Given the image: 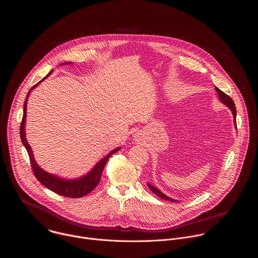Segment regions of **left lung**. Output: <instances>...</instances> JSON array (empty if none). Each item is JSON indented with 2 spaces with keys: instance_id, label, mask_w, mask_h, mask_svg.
<instances>
[{
  "instance_id": "left-lung-1",
  "label": "left lung",
  "mask_w": 258,
  "mask_h": 258,
  "mask_svg": "<svg viewBox=\"0 0 258 258\" xmlns=\"http://www.w3.org/2000/svg\"><path fill=\"white\" fill-rule=\"evenodd\" d=\"M216 90H217V92H218V94H219V98H220V100H221V102H222L223 104H225L227 107H229V109L232 112V114H233V119H234V123H236V121H235V120H236V119H235V117H236V108H235V105H234L233 100H232L227 94H225L223 91H221V89H219L218 87H216ZM235 125H236V124H235ZM148 187H149L155 195H157L158 197H160V198L163 199V200H166V201H169V202H177L176 200L170 199L169 197H167L166 195H164L163 192H161L157 187L153 186L152 184H148Z\"/></svg>"
}]
</instances>
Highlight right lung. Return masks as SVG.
Wrapping results in <instances>:
<instances>
[{
	"instance_id": "add662e5",
	"label": "right lung",
	"mask_w": 258,
	"mask_h": 258,
	"mask_svg": "<svg viewBox=\"0 0 258 258\" xmlns=\"http://www.w3.org/2000/svg\"><path fill=\"white\" fill-rule=\"evenodd\" d=\"M69 62H67L68 64ZM52 73V71H50L48 74L42 78L39 82H41L43 79H45L47 76H49V74ZM38 82V83H39ZM37 83V84H38ZM37 84L34 85L29 93L37 86ZM29 93H28V96H29ZM28 96H27V99L25 101V105H24V114H23V119H22V123H21V126H20V134H21V139H22V142L24 144V146L27 149V152L29 154V157H30V162H31V165H32V169H33V172H34V175L35 177L37 178V181L40 183V184H43L44 186H46L47 188H49L50 190L60 195V196H63V197H68V198H74V199H77V198H81L83 196H86L87 194H89L90 191H92L96 185L98 184V183L100 182V179H101V175H102V172H103V169L112 154H114L115 152H117L120 148H117L116 150H113L111 151L110 153L105 157L103 158L100 162H98V164L95 165V167L93 168L92 171H90L86 176L80 178V179H77V180H74V181H67V180H63V179H60V178H57V177H54L53 175H50L46 172H44L43 170H41L38 166H37L36 161H35V158L33 156V152H32V149L31 146L29 145L27 139H26V134H25V124H26V114H27V101H28Z\"/></svg>"
}]
</instances>
